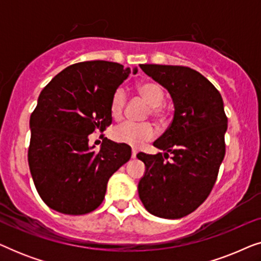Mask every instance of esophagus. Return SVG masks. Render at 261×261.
<instances>
[{
	"label": "esophagus",
	"mask_w": 261,
	"mask_h": 261,
	"mask_svg": "<svg viewBox=\"0 0 261 261\" xmlns=\"http://www.w3.org/2000/svg\"><path fill=\"white\" fill-rule=\"evenodd\" d=\"M137 154H138V151L137 149H133V151H132V158H135V156H137Z\"/></svg>",
	"instance_id": "esophagus-1"
}]
</instances>
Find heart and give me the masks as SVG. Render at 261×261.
<instances>
[{
    "label": "heart",
    "instance_id": "1",
    "mask_svg": "<svg viewBox=\"0 0 261 261\" xmlns=\"http://www.w3.org/2000/svg\"><path fill=\"white\" fill-rule=\"evenodd\" d=\"M139 95L149 105L147 115L158 120L166 117V109L164 107L165 91L159 83L153 81L142 82L137 87ZM127 103V92L123 88H117L110 98V114L114 119H120L124 112ZM155 135V128L149 122H123L114 128L112 138L121 144H126L133 147H140L146 141L152 140Z\"/></svg>",
    "mask_w": 261,
    "mask_h": 261
}]
</instances>
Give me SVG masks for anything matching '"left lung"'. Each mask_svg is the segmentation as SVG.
Returning <instances> with one entry per match:
<instances>
[{
    "mask_svg": "<svg viewBox=\"0 0 261 261\" xmlns=\"http://www.w3.org/2000/svg\"><path fill=\"white\" fill-rule=\"evenodd\" d=\"M140 67L169 90L174 114L165 133L153 144L165 154L137 155L146 166L139 196L152 215L180 219L195 212L215 185L226 154L228 119L223 101L219 90L190 67L156 64Z\"/></svg>",
    "mask_w": 261,
    "mask_h": 261,
    "instance_id": "1",
    "label": "left lung"
}]
</instances>
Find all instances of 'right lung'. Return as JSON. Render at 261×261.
<instances>
[{
	"label": "right lung",
	"mask_w": 261,
	"mask_h": 261,
	"mask_svg": "<svg viewBox=\"0 0 261 261\" xmlns=\"http://www.w3.org/2000/svg\"><path fill=\"white\" fill-rule=\"evenodd\" d=\"M129 73L106 60L76 63L41 91L30 120L28 164L38 194L51 209L67 215L94 212L109 178L130 159L128 145L105 138L96 152L88 138L110 126V98Z\"/></svg>",
	"instance_id": "add662e5"
}]
</instances>
